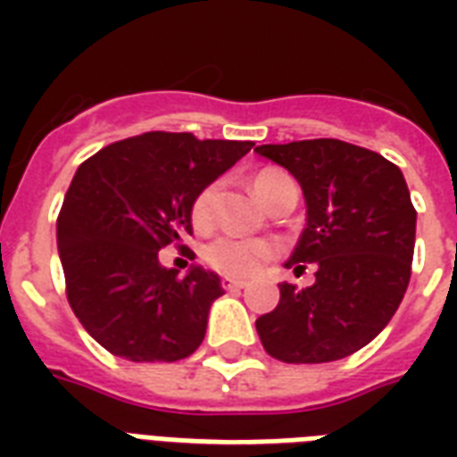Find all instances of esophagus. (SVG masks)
I'll return each mask as SVG.
<instances>
[{"instance_id": "1", "label": "esophagus", "mask_w": 457, "mask_h": 457, "mask_svg": "<svg viewBox=\"0 0 457 457\" xmlns=\"http://www.w3.org/2000/svg\"><path fill=\"white\" fill-rule=\"evenodd\" d=\"M222 288H228V291H242V288H247V281H242V278H232V277H222Z\"/></svg>"}]
</instances>
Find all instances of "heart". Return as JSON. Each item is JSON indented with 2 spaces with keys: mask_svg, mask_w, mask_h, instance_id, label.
Masks as SVG:
<instances>
[{
  "mask_svg": "<svg viewBox=\"0 0 457 457\" xmlns=\"http://www.w3.org/2000/svg\"><path fill=\"white\" fill-rule=\"evenodd\" d=\"M294 180L288 179L284 170L267 169L259 170L254 180H252V188L257 193V198L269 205L271 198L277 195L278 190L284 186H291ZM215 195H218V183H210L205 188L200 190L198 198L193 200V210H190V218L193 225L198 229H208L215 218ZM274 245L269 239H257V237H237V235H220L210 242L208 247L203 249V259L208 262L210 267L220 271V274H228V277H249L254 274L267 259L274 257Z\"/></svg>",
  "mask_w": 457,
  "mask_h": 457,
  "instance_id": "b5f03b06",
  "label": "heart"
}]
</instances>
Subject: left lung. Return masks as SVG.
<instances>
[{"label":"left lung","instance_id":"8db88e82","mask_svg":"<svg viewBox=\"0 0 457 457\" xmlns=\"http://www.w3.org/2000/svg\"><path fill=\"white\" fill-rule=\"evenodd\" d=\"M259 156L298 180L306 228L287 269L316 264V284H278L281 298L257 318L259 340L291 364L343 360L392 320L411 278L416 210L399 166L340 139L262 144Z\"/></svg>","mask_w":457,"mask_h":457}]
</instances>
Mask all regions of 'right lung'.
Here are the masks:
<instances>
[{
    "mask_svg": "<svg viewBox=\"0 0 457 457\" xmlns=\"http://www.w3.org/2000/svg\"><path fill=\"white\" fill-rule=\"evenodd\" d=\"M254 144L146 131L114 141L75 170L55 225L68 303L107 353L176 362L200 347L222 284L193 264L161 267L159 249L193 232L198 193Z\"/></svg>",
    "mask_w": 457,
    "mask_h": 457,
    "instance_id": "1",
    "label": "right lung"
}]
</instances>
